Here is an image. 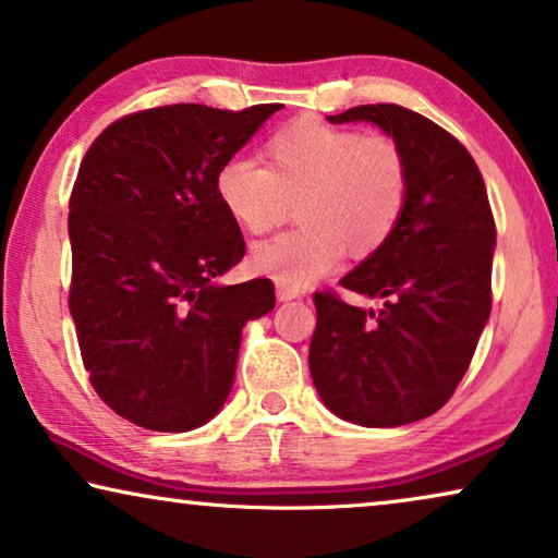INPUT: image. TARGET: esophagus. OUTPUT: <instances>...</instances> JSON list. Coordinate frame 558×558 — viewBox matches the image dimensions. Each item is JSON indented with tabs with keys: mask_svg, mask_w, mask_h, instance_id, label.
Wrapping results in <instances>:
<instances>
[{
	"mask_svg": "<svg viewBox=\"0 0 558 558\" xmlns=\"http://www.w3.org/2000/svg\"><path fill=\"white\" fill-rule=\"evenodd\" d=\"M277 296H279V302L300 300V296H304V289H302V287L284 284V281H277Z\"/></svg>",
	"mask_w": 558,
	"mask_h": 558,
	"instance_id": "obj_1",
	"label": "esophagus"
}]
</instances>
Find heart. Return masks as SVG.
Segmentation results:
<instances>
[{
	"label": "heart",
	"mask_w": 558,
	"mask_h": 558,
	"mask_svg": "<svg viewBox=\"0 0 558 558\" xmlns=\"http://www.w3.org/2000/svg\"><path fill=\"white\" fill-rule=\"evenodd\" d=\"M264 167L228 157L216 170V197L246 233H266L296 208L300 228L251 251L258 274L307 287L355 256L384 248L407 213L411 174L399 142L317 119H296L264 144Z\"/></svg>",
	"instance_id": "obj_1"
}]
</instances>
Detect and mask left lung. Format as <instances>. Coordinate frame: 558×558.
<instances>
[{
  "label": "left lung",
  "mask_w": 558,
  "mask_h": 558,
  "mask_svg": "<svg viewBox=\"0 0 558 558\" xmlns=\"http://www.w3.org/2000/svg\"><path fill=\"white\" fill-rule=\"evenodd\" d=\"M327 121H373L393 136L411 190L391 241L340 279L350 292L380 296L384 307L315 292L312 380L345 422H418L460 386L490 317L495 220L483 174L452 134L403 106H355Z\"/></svg>",
  "instance_id": "obj_1"
}]
</instances>
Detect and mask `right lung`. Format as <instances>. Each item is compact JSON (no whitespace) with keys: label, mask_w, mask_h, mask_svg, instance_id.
Instances as JSON below:
<instances>
[{"label":"right lung","mask_w":558,"mask_h":558,"mask_svg":"<svg viewBox=\"0 0 558 558\" xmlns=\"http://www.w3.org/2000/svg\"><path fill=\"white\" fill-rule=\"evenodd\" d=\"M279 104H172L121 117L83 157L71 193V307L90 386L126 422L190 432L231 393L241 330L274 284L220 287L246 254L216 170Z\"/></svg>","instance_id":"add662e5"}]
</instances>
